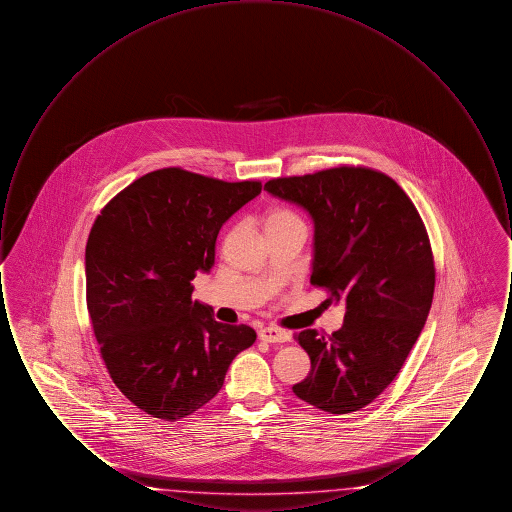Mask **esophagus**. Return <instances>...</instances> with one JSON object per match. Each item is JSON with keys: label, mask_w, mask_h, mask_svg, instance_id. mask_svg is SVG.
<instances>
[{"label": "esophagus", "mask_w": 512, "mask_h": 512, "mask_svg": "<svg viewBox=\"0 0 512 512\" xmlns=\"http://www.w3.org/2000/svg\"><path fill=\"white\" fill-rule=\"evenodd\" d=\"M259 340L267 341V343H284V341H290V334L282 328L267 326V328L259 330Z\"/></svg>", "instance_id": "1"}]
</instances>
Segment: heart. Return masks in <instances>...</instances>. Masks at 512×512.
<instances>
[{"mask_svg":"<svg viewBox=\"0 0 512 512\" xmlns=\"http://www.w3.org/2000/svg\"><path fill=\"white\" fill-rule=\"evenodd\" d=\"M292 220H297V217H295L293 213H290V211H286V209H274V211L268 213L265 226L272 228V226H280V224H286V222H292Z\"/></svg>","mask_w":512,"mask_h":512,"instance_id":"b5f03b06","label":"heart"}]
</instances>
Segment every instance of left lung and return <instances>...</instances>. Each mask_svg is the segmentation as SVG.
Returning a JSON list of instances; mask_svg holds the SVG:
<instances>
[{
  "instance_id": "obj_1",
  "label": "left lung",
  "mask_w": 512,
  "mask_h": 512,
  "mask_svg": "<svg viewBox=\"0 0 512 512\" xmlns=\"http://www.w3.org/2000/svg\"><path fill=\"white\" fill-rule=\"evenodd\" d=\"M265 190L309 211L311 284L347 309L332 336H293L311 359L293 393L326 413L359 411L399 374L430 313L436 265L426 226L393 178L361 165L272 178Z\"/></svg>"
}]
</instances>
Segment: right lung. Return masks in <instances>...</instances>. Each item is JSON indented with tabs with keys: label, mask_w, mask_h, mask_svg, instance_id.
Here are the masks:
<instances>
[{
	"label": "right lung",
	"mask_w": 512,
	"mask_h": 512,
	"mask_svg": "<svg viewBox=\"0 0 512 512\" xmlns=\"http://www.w3.org/2000/svg\"><path fill=\"white\" fill-rule=\"evenodd\" d=\"M261 188L169 167L134 180L94 220L88 315L109 376L144 413L167 422L195 413L257 340L192 301V282L215 265L220 226Z\"/></svg>",
	"instance_id": "1"
}]
</instances>
